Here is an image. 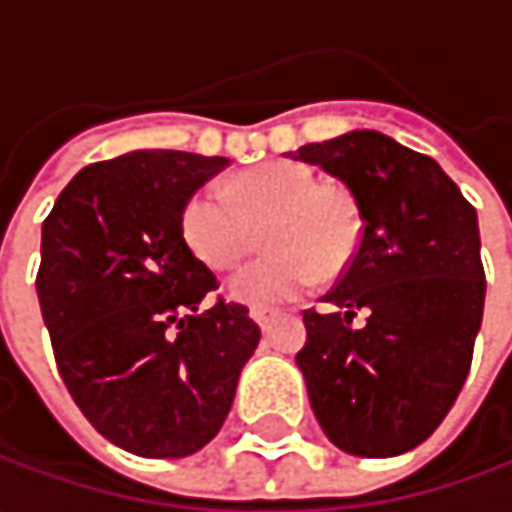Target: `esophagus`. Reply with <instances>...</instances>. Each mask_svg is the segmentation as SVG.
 <instances>
[{"instance_id": "1", "label": "esophagus", "mask_w": 512, "mask_h": 512, "mask_svg": "<svg viewBox=\"0 0 512 512\" xmlns=\"http://www.w3.org/2000/svg\"><path fill=\"white\" fill-rule=\"evenodd\" d=\"M250 319L262 327V330H267V327L276 322V310H267V307H250Z\"/></svg>"}]
</instances>
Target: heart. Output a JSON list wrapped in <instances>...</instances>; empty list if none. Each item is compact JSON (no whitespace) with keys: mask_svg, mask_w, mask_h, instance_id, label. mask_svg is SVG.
Segmentation results:
<instances>
[{"mask_svg":"<svg viewBox=\"0 0 512 512\" xmlns=\"http://www.w3.org/2000/svg\"><path fill=\"white\" fill-rule=\"evenodd\" d=\"M229 199L216 185L199 187L182 207V239L213 270L236 267L265 227L267 256L230 279V296L253 307L290 302L350 265L362 219L356 202L296 159H273L242 170Z\"/></svg>","mask_w":512,"mask_h":512,"instance_id":"1","label":"heart"}]
</instances>
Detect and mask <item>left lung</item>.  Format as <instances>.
Masks as SVG:
<instances>
[{"label":"left lung","mask_w":512,"mask_h":512,"mask_svg":"<svg viewBox=\"0 0 512 512\" xmlns=\"http://www.w3.org/2000/svg\"><path fill=\"white\" fill-rule=\"evenodd\" d=\"M293 159L336 176L362 219L356 256L325 296L336 310H305L296 364L310 407L344 453L399 456L442 424L473 362L487 287L476 207L430 156L376 130ZM359 309L368 319L353 328Z\"/></svg>","instance_id":"1"}]
</instances>
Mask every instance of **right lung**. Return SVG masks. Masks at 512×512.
<instances>
[{"mask_svg":"<svg viewBox=\"0 0 512 512\" xmlns=\"http://www.w3.org/2000/svg\"><path fill=\"white\" fill-rule=\"evenodd\" d=\"M225 156L133 150L82 168L42 225L36 293L59 376L108 442L182 459L225 424L259 344L245 305H199L216 276L182 239V207Z\"/></svg>","mask_w":512,"mask_h":512,"instance_id":"1","label":"right lung"}]
</instances>
